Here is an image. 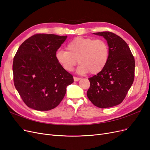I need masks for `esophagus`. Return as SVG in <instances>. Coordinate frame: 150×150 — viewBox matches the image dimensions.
<instances>
[{
  "label": "esophagus",
  "mask_w": 150,
  "mask_h": 150,
  "mask_svg": "<svg viewBox=\"0 0 150 150\" xmlns=\"http://www.w3.org/2000/svg\"><path fill=\"white\" fill-rule=\"evenodd\" d=\"M74 81H78L79 80H80V78H79V77L74 76Z\"/></svg>",
  "instance_id": "1"
}]
</instances>
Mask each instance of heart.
<instances>
[{"label": "heart", "instance_id": "1", "mask_svg": "<svg viewBox=\"0 0 150 150\" xmlns=\"http://www.w3.org/2000/svg\"><path fill=\"white\" fill-rule=\"evenodd\" d=\"M66 50L56 52L55 58L60 65L67 71H71L79 62V74L90 72L97 74L107 64L109 48L107 43L101 39L78 37L67 44Z\"/></svg>", "mask_w": 150, "mask_h": 150}]
</instances>
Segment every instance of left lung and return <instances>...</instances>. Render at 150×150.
<instances>
[{"label": "left lung", "mask_w": 150, "mask_h": 150, "mask_svg": "<svg viewBox=\"0 0 150 150\" xmlns=\"http://www.w3.org/2000/svg\"><path fill=\"white\" fill-rule=\"evenodd\" d=\"M103 36L109 47L107 64L100 73L88 79L87 96L101 108L120 104L126 97L134 77L135 62L132 52L122 38L111 32L93 33Z\"/></svg>", "instance_id": "1"}]
</instances>
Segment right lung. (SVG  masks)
Masks as SVG:
<instances>
[{"label": "right lung", "instance_id": "1", "mask_svg": "<svg viewBox=\"0 0 150 150\" xmlns=\"http://www.w3.org/2000/svg\"><path fill=\"white\" fill-rule=\"evenodd\" d=\"M67 36L37 33L24 41L13 58L14 85L28 107L38 111L60 104L73 76L57 62L55 54Z\"/></svg>", "mask_w": 150, "mask_h": 150}]
</instances>
